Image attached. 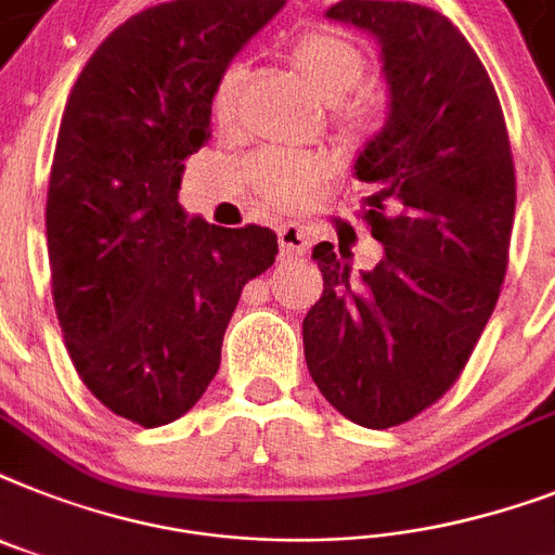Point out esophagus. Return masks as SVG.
<instances>
[{"instance_id":"esophagus-1","label":"esophagus","mask_w":555,"mask_h":555,"mask_svg":"<svg viewBox=\"0 0 555 555\" xmlns=\"http://www.w3.org/2000/svg\"><path fill=\"white\" fill-rule=\"evenodd\" d=\"M279 247L285 256H305L310 247V236L299 224H282L279 228Z\"/></svg>"}]
</instances>
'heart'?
<instances>
[{"instance_id":"obj_1","label":"heart","mask_w":555,"mask_h":555,"mask_svg":"<svg viewBox=\"0 0 555 555\" xmlns=\"http://www.w3.org/2000/svg\"><path fill=\"white\" fill-rule=\"evenodd\" d=\"M293 65L308 79L324 102H341L364 76V56L353 42L331 30H310L299 36L291 51ZM242 65L224 67L222 76L216 79L214 96H210V114L216 125H231L236 119V99L242 88ZM371 96H356L339 105V119L345 125H364L371 119ZM327 176V165L317 156H301V153L264 151L247 165V179L264 205L282 207H308L317 199L319 184Z\"/></svg>"}]
</instances>
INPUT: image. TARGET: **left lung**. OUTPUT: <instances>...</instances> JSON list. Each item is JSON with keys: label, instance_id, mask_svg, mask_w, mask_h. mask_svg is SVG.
Here are the masks:
<instances>
[{"label": "left lung", "instance_id": "8db88e82", "mask_svg": "<svg viewBox=\"0 0 555 555\" xmlns=\"http://www.w3.org/2000/svg\"><path fill=\"white\" fill-rule=\"evenodd\" d=\"M382 44L385 128L353 173L385 245L373 270L313 247L322 299L301 322L305 362L341 416L385 430L418 416L465 371L507 270L516 173L488 70L448 16L413 2L341 0L324 13Z\"/></svg>", "mask_w": 555, "mask_h": 555}]
</instances>
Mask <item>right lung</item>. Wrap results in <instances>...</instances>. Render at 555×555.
Instances as JSON below:
<instances>
[{"label":"right lung","instance_id":"1","mask_svg":"<svg viewBox=\"0 0 555 555\" xmlns=\"http://www.w3.org/2000/svg\"><path fill=\"white\" fill-rule=\"evenodd\" d=\"M285 2L173 0L130 16L59 121L44 207L59 327L90 393L142 427L199 402L242 287L276 262V233L188 219L179 184L210 139L216 79Z\"/></svg>","mask_w":555,"mask_h":555}]
</instances>
